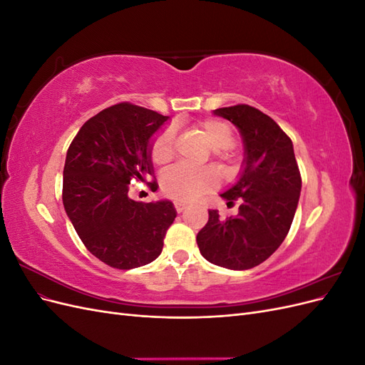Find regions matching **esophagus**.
I'll return each instance as SVG.
<instances>
[{"mask_svg": "<svg viewBox=\"0 0 365 365\" xmlns=\"http://www.w3.org/2000/svg\"><path fill=\"white\" fill-rule=\"evenodd\" d=\"M185 207H187V204L184 201H175V208H176V212H178V213L184 212Z\"/></svg>", "mask_w": 365, "mask_h": 365, "instance_id": "obj_1", "label": "esophagus"}]
</instances>
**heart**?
<instances>
[{"instance_id":"b5f03b06","label":"heart","mask_w":365,"mask_h":365,"mask_svg":"<svg viewBox=\"0 0 365 365\" xmlns=\"http://www.w3.org/2000/svg\"><path fill=\"white\" fill-rule=\"evenodd\" d=\"M196 129L202 132L208 146L222 155V149H227L233 143V130L220 120H204ZM175 155V135L172 128L163 129L153 138L150 145V157L155 164H168ZM216 184V176L210 170H195L185 165H175L165 170L160 180L161 190L165 196L178 201H192L200 195L208 192Z\"/></svg>"}]
</instances>
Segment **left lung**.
I'll list each match as a JSON object with an SVG mask.
<instances>
[{"instance_id":"left-lung-1","label":"left lung","mask_w":365,"mask_h":365,"mask_svg":"<svg viewBox=\"0 0 365 365\" xmlns=\"http://www.w3.org/2000/svg\"><path fill=\"white\" fill-rule=\"evenodd\" d=\"M215 115L231 121L244 141L237 181L220 193L227 205L240 201L236 216L208 210V222L196 242L202 257L217 267L244 271L277 250L291 228L300 200L302 176L291 138L275 121L248 105L219 108Z\"/></svg>"}]
</instances>
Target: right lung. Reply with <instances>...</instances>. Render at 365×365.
Instances as JSON below:
<instances>
[{
    "label": "right lung",
    "instance_id": "add662e5",
    "mask_svg": "<svg viewBox=\"0 0 365 365\" xmlns=\"http://www.w3.org/2000/svg\"><path fill=\"white\" fill-rule=\"evenodd\" d=\"M168 120L118 103L88 120L68 148L63 208L88 251L113 268L132 269L155 260L176 217L168 200L145 204L128 195L132 180L153 175L152 137Z\"/></svg>",
    "mask_w": 365,
    "mask_h": 365
}]
</instances>
